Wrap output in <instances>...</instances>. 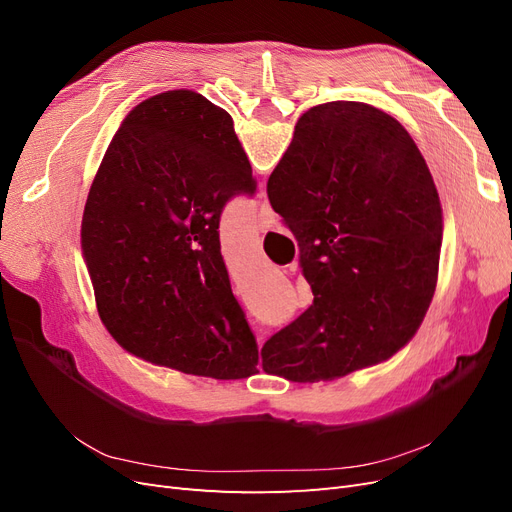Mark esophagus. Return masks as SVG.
<instances>
[{"label":"esophagus","instance_id":"1","mask_svg":"<svg viewBox=\"0 0 512 512\" xmlns=\"http://www.w3.org/2000/svg\"><path fill=\"white\" fill-rule=\"evenodd\" d=\"M269 226H271V222H269V205H267V200H262L260 211H258V230L265 232V230H269Z\"/></svg>","mask_w":512,"mask_h":512}]
</instances>
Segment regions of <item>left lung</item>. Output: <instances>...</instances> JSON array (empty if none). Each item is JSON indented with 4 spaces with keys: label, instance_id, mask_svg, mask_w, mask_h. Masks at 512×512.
I'll return each mask as SVG.
<instances>
[{
    "label": "left lung",
    "instance_id": "left-lung-1",
    "mask_svg": "<svg viewBox=\"0 0 512 512\" xmlns=\"http://www.w3.org/2000/svg\"><path fill=\"white\" fill-rule=\"evenodd\" d=\"M256 179L232 117L196 91L138 104L108 145L81 245L98 314L141 359L215 380L258 374L220 252V218Z\"/></svg>",
    "mask_w": 512,
    "mask_h": 512
}]
</instances>
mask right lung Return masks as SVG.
<instances>
[{
  "label": "right lung",
  "instance_id": "add662e5",
  "mask_svg": "<svg viewBox=\"0 0 512 512\" xmlns=\"http://www.w3.org/2000/svg\"><path fill=\"white\" fill-rule=\"evenodd\" d=\"M267 194L314 303L262 346V369L320 382L391 359L427 314L442 245L438 190L406 128L363 102L309 108Z\"/></svg>",
  "mask_w": 512,
  "mask_h": 512
}]
</instances>
